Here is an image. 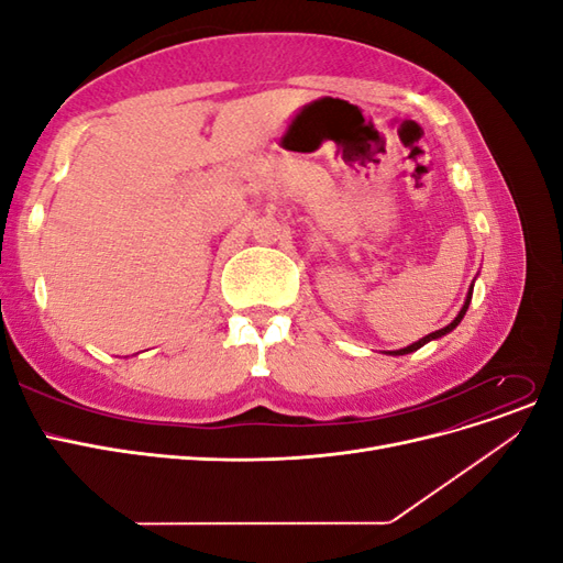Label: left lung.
<instances>
[{
    "label": "left lung",
    "instance_id": "1",
    "mask_svg": "<svg viewBox=\"0 0 563 563\" xmlns=\"http://www.w3.org/2000/svg\"><path fill=\"white\" fill-rule=\"evenodd\" d=\"M472 288L474 286H470V294H467V298H465V305H463V310L457 312V317L449 323V327H444V329H439V331H434V333H430V335H424V338H420L418 343H413V345H408V347H401V350H395V352H387V354H408V352H416V350H420L422 345H428L430 340H437V338H441V335H446V333H451L460 321H463V317H465V312H467V308H470V300H472Z\"/></svg>",
    "mask_w": 563,
    "mask_h": 563
}]
</instances>
